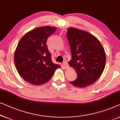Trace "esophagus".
I'll list each match as a JSON object with an SVG mask.
<instances>
[{
  "instance_id": "1",
  "label": "esophagus",
  "mask_w": 120,
  "mask_h": 120,
  "mask_svg": "<svg viewBox=\"0 0 120 120\" xmlns=\"http://www.w3.org/2000/svg\"><path fill=\"white\" fill-rule=\"evenodd\" d=\"M63 67H64V68H65V69H67V68H68L69 67L68 64L67 62H65V61H64V62H63Z\"/></svg>"
}]
</instances>
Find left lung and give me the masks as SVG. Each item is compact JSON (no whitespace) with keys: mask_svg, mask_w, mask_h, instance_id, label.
<instances>
[{"mask_svg":"<svg viewBox=\"0 0 120 120\" xmlns=\"http://www.w3.org/2000/svg\"><path fill=\"white\" fill-rule=\"evenodd\" d=\"M67 34L71 53L69 64L77 75L76 80L70 82L79 88L90 86L100 78L105 69V50L98 39L86 31L70 27Z\"/></svg>","mask_w":120,"mask_h":120,"instance_id":"left-lung-1","label":"left lung"}]
</instances>
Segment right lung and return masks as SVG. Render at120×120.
<instances>
[{"mask_svg": "<svg viewBox=\"0 0 120 120\" xmlns=\"http://www.w3.org/2000/svg\"><path fill=\"white\" fill-rule=\"evenodd\" d=\"M56 30L50 26L37 27L26 33L18 43L14 62L19 75L30 84L40 86L50 80L60 66L53 63L46 41Z\"/></svg>", "mask_w": 120, "mask_h": 120, "instance_id": "add662e5", "label": "right lung"}]
</instances>
